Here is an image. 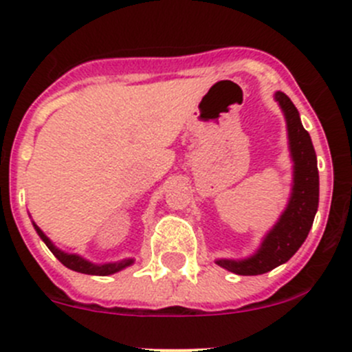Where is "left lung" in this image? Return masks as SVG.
Returning <instances> with one entry per match:
<instances>
[{
    "mask_svg": "<svg viewBox=\"0 0 352 352\" xmlns=\"http://www.w3.org/2000/svg\"><path fill=\"white\" fill-rule=\"evenodd\" d=\"M276 100L281 105L287 122L291 156L294 162V184L286 211L267 233L257 254L245 261H216V264L240 276H257L272 271L289 261L307 240L318 208L317 155L310 134L301 126L300 113L286 94L278 91Z\"/></svg>",
    "mask_w": 352,
    "mask_h": 352,
    "instance_id": "8db88e82",
    "label": "left lung"
}]
</instances>
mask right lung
I'll return each mask as SVG.
<instances>
[{
	"instance_id": "right-lung-1",
	"label": "right lung",
	"mask_w": 352,
	"mask_h": 352,
	"mask_svg": "<svg viewBox=\"0 0 352 352\" xmlns=\"http://www.w3.org/2000/svg\"><path fill=\"white\" fill-rule=\"evenodd\" d=\"M35 226V225H34ZM35 230H37L38 236H41L42 240H44V243L47 245L49 250L52 252V254L56 255V258H58L61 264H65L67 269H71V271H76V272H83V274H94V276H109V274H113V272L120 271V269L127 267V265L133 264V261H120V262H116V264H104V265H95L91 264V262L85 261V258L78 257V255H73V254H65V252H61L59 248H56L54 245L51 243V240L47 239V236L42 233V230L38 228V226H35Z\"/></svg>"
}]
</instances>
